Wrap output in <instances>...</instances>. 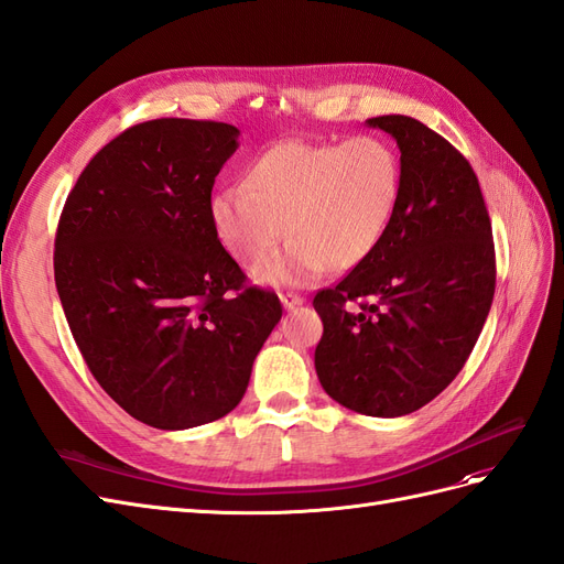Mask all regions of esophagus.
Listing matches in <instances>:
<instances>
[{
    "instance_id": "34e87169",
    "label": "esophagus",
    "mask_w": 564,
    "mask_h": 564,
    "mask_svg": "<svg viewBox=\"0 0 564 564\" xmlns=\"http://www.w3.org/2000/svg\"><path fill=\"white\" fill-rule=\"evenodd\" d=\"M281 297V304H283V310H295V307H300V304L304 302V297L302 295H297V293H281L279 295Z\"/></svg>"
}]
</instances>
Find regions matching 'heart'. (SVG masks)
Here are the masks:
<instances>
[{"mask_svg":"<svg viewBox=\"0 0 564 564\" xmlns=\"http://www.w3.org/2000/svg\"><path fill=\"white\" fill-rule=\"evenodd\" d=\"M404 172L392 143L364 134L345 143L281 141L257 155L246 186L210 198L219 246L254 264L279 240L288 246L252 269L262 285H307L326 269L349 271L373 254L401 203Z\"/></svg>","mask_w":564,"mask_h":564,"instance_id":"obj_1","label":"heart"}]
</instances>
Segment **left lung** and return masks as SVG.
<instances>
[{"label":"left lung","mask_w":564,"mask_h":564,"mask_svg":"<svg viewBox=\"0 0 564 564\" xmlns=\"http://www.w3.org/2000/svg\"><path fill=\"white\" fill-rule=\"evenodd\" d=\"M366 124L397 141L404 188L373 254L316 293L324 335L314 366L337 404L397 417L425 406L468 361L491 310L496 257L468 160L415 118Z\"/></svg>","instance_id":"8db88e82"}]
</instances>
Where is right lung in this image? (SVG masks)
Returning a JSON list of instances; mask_svg holds the SVG:
<instances>
[{
	"mask_svg": "<svg viewBox=\"0 0 564 564\" xmlns=\"http://www.w3.org/2000/svg\"><path fill=\"white\" fill-rule=\"evenodd\" d=\"M227 122L160 118L96 153L63 205L54 276L96 382L137 421L188 430L243 399L281 302L246 288L210 221Z\"/></svg>",
	"mask_w": 564,
	"mask_h": 564,
	"instance_id": "obj_1",
	"label": "right lung"
}]
</instances>
